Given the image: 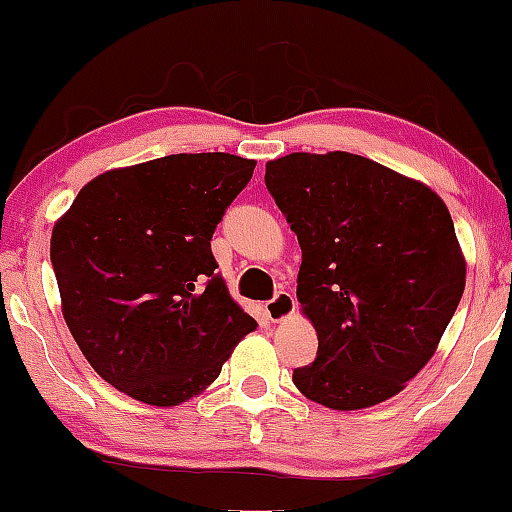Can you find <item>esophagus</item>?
I'll return each instance as SVG.
<instances>
[{"label":"esophagus","instance_id":"1","mask_svg":"<svg viewBox=\"0 0 512 512\" xmlns=\"http://www.w3.org/2000/svg\"><path fill=\"white\" fill-rule=\"evenodd\" d=\"M292 312H295V297L285 290L275 292L273 300L266 302V314L271 321H283L290 317Z\"/></svg>","mask_w":512,"mask_h":512}]
</instances>
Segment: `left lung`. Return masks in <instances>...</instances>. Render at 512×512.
<instances>
[{
    "instance_id": "1",
    "label": "left lung",
    "mask_w": 512,
    "mask_h": 512,
    "mask_svg": "<svg viewBox=\"0 0 512 512\" xmlns=\"http://www.w3.org/2000/svg\"><path fill=\"white\" fill-rule=\"evenodd\" d=\"M266 188L302 249L297 300L319 336L292 382L336 411L399 394L433 358L464 292L447 205L423 183L348 152L266 164Z\"/></svg>"
}]
</instances>
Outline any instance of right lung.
<instances>
[{"instance_id": "1", "label": "right lung", "mask_w": 512, "mask_h": 512, "mask_svg": "<svg viewBox=\"0 0 512 512\" xmlns=\"http://www.w3.org/2000/svg\"><path fill=\"white\" fill-rule=\"evenodd\" d=\"M225 152L169 154L89 181L57 220L50 261L62 314L118 392L176 406L256 331L215 271L210 239L254 174Z\"/></svg>"}]
</instances>
